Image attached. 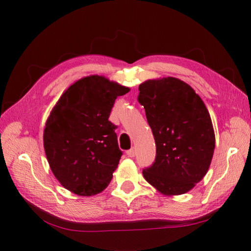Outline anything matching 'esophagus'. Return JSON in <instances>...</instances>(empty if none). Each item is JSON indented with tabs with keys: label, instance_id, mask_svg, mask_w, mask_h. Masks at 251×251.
Returning a JSON list of instances; mask_svg holds the SVG:
<instances>
[{
	"label": "esophagus",
	"instance_id": "esophagus-1",
	"mask_svg": "<svg viewBox=\"0 0 251 251\" xmlns=\"http://www.w3.org/2000/svg\"><path fill=\"white\" fill-rule=\"evenodd\" d=\"M126 154H127V156L128 157H134L135 155H136V152H135V149L132 148V149H130V150H128L126 152Z\"/></svg>",
	"mask_w": 251,
	"mask_h": 251
}]
</instances>
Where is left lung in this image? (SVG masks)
Returning <instances> with one entry per match:
<instances>
[{"label":"left lung","mask_w":251,"mask_h":251,"mask_svg":"<svg viewBox=\"0 0 251 251\" xmlns=\"http://www.w3.org/2000/svg\"><path fill=\"white\" fill-rule=\"evenodd\" d=\"M138 100L156 145L155 162L143 169V178L166 196L186 193L205 177L216 147L204 101L189 84L173 76L141 83Z\"/></svg>","instance_id":"left-lung-1"}]
</instances>
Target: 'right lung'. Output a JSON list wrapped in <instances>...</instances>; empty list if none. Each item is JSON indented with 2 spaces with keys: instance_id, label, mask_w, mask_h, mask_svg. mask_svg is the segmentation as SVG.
<instances>
[{
  "instance_id": "1",
  "label": "right lung",
  "mask_w": 251,
  "mask_h": 251,
  "mask_svg": "<svg viewBox=\"0 0 251 251\" xmlns=\"http://www.w3.org/2000/svg\"><path fill=\"white\" fill-rule=\"evenodd\" d=\"M129 87L103 75L77 79L58 99L47 117L44 150L63 188L79 196L101 193L113 177L122 151L108 120L114 101Z\"/></svg>"
}]
</instances>
